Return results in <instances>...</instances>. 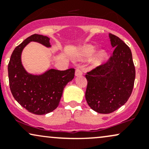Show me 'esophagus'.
<instances>
[{
	"instance_id": "34e87169",
	"label": "esophagus",
	"mask_w": 149,
	"mask_h": 149,
	"mask_svg": "<svg viewBox=\"0 0 149 149\" xmlns=\"http://www.w3.org/2000/svg\"><path fill=\"white\" fill-rule=\"evenodd\" d=\"M75 74H76V76H81V75L83 74V71H82V69L80 66H78V67L76 68V73H75Z\"/></svg>"
}]
</instances>
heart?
Returning a JSON list of instances; mask_svg holds the SVG:
<instances>
[{
    "label": "heart",
    "mask_w": 149,
    "mask_h": 149,
    "mask_svg": "<svg viewBox=\"0 0 149 149\" xmlns=\"http://www.w3.org/2000/svg\"><path fill=\"white\" fill-rule=\"evenodd\" d=\"M95 52V48L92 45H87L83 48V54L86 57H90ZM107 58V53L105 51H101L99 53L98 55L95 58V61H94V64L95 65H99L102 64L103 61Z\"/></svg>",
    "instance_id": "obj_1"
}]
</instances>
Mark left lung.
Masks as SVG:
<instances>
[{
    "label": "left lung",
    "mask_w": 149,
    "mask_h": 149,
    "mask_svg": "<svg viewBox=\"0 0 149 149\" xmlns=\"http://www.w3.org/2000/svg\"><path fill=\"white\" fill-rule=\"evenodd\" d=\"M112 55L85 75L88 85L85 99L92 109L111 113L127 102L134 87L135 67L131 49L113 34L109 33Z\"/></svg>",
    "instance_id": "left-lung-1"
}]
</instances>
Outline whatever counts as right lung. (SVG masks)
Masks as SVG:
<instances>
[{
  "label": "right lung",
  "instance_id": "1",
  "mask_svg": "<svg viewBox=\"0 0 149 149\" xmlns=\"http://www.w3.org/2000/svg\"><path fill=\"white\" fill-rule=\"evenodd\" d=\"M31 41L50 47L48 37L33 34L15 47L8 67L10 88L22 107L33 114L43 115L58 107L65 86L74 78L75 69H49L40 76L29 74L22 64L21 54L24 47Z\"/></svg>",
  "mask_w": 149,
  "mask_h": 149
}]
</instances>
